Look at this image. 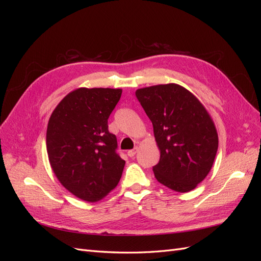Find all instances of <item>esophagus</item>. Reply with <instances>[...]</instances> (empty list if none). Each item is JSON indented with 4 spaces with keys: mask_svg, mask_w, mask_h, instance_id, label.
<instances>
[{
    "mask_svg": "<svg viewBox=\"0 0 261 261\" xmlns=\"http://www.w3.org/2000/svg\"><path fill=\"white\" fill-rule=\"evenodd\" d=\"M138 150H139V148H138V147H135L134 149L129 150V151H127V155H128V156H134V155H135V154L138 152Z\"/></svg>",
    "mask_w": 261,
    "mask_h": 261,
    "instance_id": "1",
    "label": "esophagus"
}]
</instances>
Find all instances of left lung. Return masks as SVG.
<instances>
[{
  "label": "left lung",
  "mask_w": 261,
  "mask_h": 261,
  "mask_svg": "<svg viewBox=\"0 0 261 261\" xmlns=\"http://www.w3.org/2000/svg\"><path fill=\"white\" fill-rule=\"evenodd\" d=\"M136 97L152 122L159 163L156 180L172 191L196 188L210 172L219 139L215 123L201 102L176 84L136 90Z\"/></svg>",
  "instance_id": "8db88e82"
}]
</instances>
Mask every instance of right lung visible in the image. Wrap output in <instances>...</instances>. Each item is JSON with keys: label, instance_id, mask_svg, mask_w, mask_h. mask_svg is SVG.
<instances>
[{"label": "right lung", "instance_id": "right-lung-1", "mask_svg": "<svg viewBox=\"0 0 261 261\" xmlns=\"http://www.w3.org/2000/svg\"><path fill=\"white\" fill-rule=\"evenodd\" d=\"M122 89L78 88L54 109L46 129V151L55 176L85 201H99L116 187L125 161L108 118Z\"/></svg>", "mask_w": 261, "mask_h": 261}]
</instances>
